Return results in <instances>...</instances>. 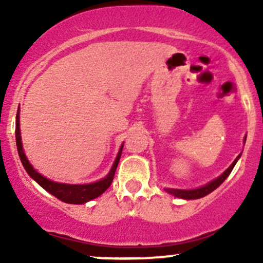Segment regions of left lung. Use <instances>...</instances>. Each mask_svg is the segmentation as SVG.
<instances>
[{
  "mask_svg": "<svg viewBox=\"0 0 263 263\" xmlns=\"http://www.w3.org/2000/svg\"><path fill=\"white\" fill-rule=\"evenodd\" d=\"M245 141H246V139H245ZM239 158H240V155H238V158L233 161L232 165H230L229 168H228L227 171L221 174V176L217 177L216 179H214V181L208 183V184L202 185V187L196 188V190H174V188H165V191L168 193H171V195L176 196V197L184 198V200H195V198L203 197V196L209 195V193H211L213 191L216 190V188L219 187V185L221 184V183L224 182L228 177H229V174L232 173L233 168H234V165L237 164L238 159Z\"/></svg>",
  "mask_w": 263,
  "mask_h": 263,
  "instance_id": "left-lung-1",
  "label": "left lung"
}]
</instances>
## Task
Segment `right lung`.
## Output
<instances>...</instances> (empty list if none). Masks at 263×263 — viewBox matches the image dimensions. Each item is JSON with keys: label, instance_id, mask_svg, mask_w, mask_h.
<instances>
[{"label": "right lung", "instance_id": "obj_1", "mask_svg": "<svg viewBox=\"0 0 263 263\" xmlns=\"http://www.w3.org/2000/svg\"><path fill=\"white\" fill-rule=\"evenodd\" d=\"M18 110L16 115V128H15V135H16V146H17V153L20 156V160L23 163L24 168L28 172L29 176L34 179L39 185L44 188L46 191H48L50 195H53L54 197H57L58 200L63 201L66 203H85L90 200H94V198L99 197L102 193L105 192L108 187L112 184L113 178H115V173L117 165L119 163V159H121L122 154V147L119 150L118 155H117L115 164H113L112 169L108 173V176L105 178L100 179V181L95 183H90V184H65V183H57L47 179L46 177H43L42 174H39L35 169L33 168L29 160L26 159L25 153L23 150V145H21V136H20V123H18Z\"/></svg>", "mask_w": 263, "mask_h": 263}]
</instances>
